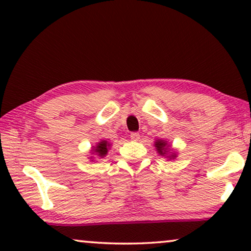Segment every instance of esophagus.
<instances>
[{
    "label": "esophagus",
    "instance_id": "34e87169",
    "mask_svg": "<svg viewBox=\"0 0 251 251\" xmlns=\"http://www.w3.org/2000/svg\"><path fill=\"white\" fill-rule=\"evenodd\" d=\"M130 138H131V140H133V142H138L140 139V135L138 132H132L131 135H130Z\"/></svg>",
    "mask_w": 251,
    "mask_h": 251
}]
</instances>
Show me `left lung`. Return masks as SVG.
Here are the masks:
<instances>
[{
  "instance_id": "1",
  "label": "left lung",
  "mask_w": 251,
  "mask_h": 251,
  "mask_svg": "<svg viewBox=\"0 0 251 251\" xmlns=\"http://www.w3.org/2000/svg\"><path fill=\"white\" fill-rule=\"evenodd\" d=\"M154 146L159 155L167 157L168 160H175L177 157V152L171 147V144L168 143V140L156 139L154 142Z\"/></svg>"
}]
</instances>
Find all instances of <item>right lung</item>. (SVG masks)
<instances>
[{"label":"right lung","instance_id":"obj_1","mask_svg":"<svg viewBox=\"0 0 251 251\" xmlns=\"http://www.w3.org/2000/svg\"><path fill=\"white\" fill-rule=\"evenodd\" d=\"M111 145L112 144L107 142V140H105V139L100 140V142H98L95 146L91 147V150H90L91 155L97 156V157H99V159H104V157L107 155L108 151L111 150ZM89 159H90L91 161H94L95 157L90 156Z\"/></svg>","mask_w":251,"mask_h":251}]
</instances>
